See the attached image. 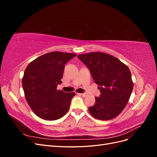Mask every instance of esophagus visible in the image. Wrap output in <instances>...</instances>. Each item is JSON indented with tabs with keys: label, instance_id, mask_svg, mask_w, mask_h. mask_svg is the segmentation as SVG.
Segmentation results:
<instances>
[{
	"label": "esophagus",
	"instance_id": "34e87169",
	"mask_svg": "<svg viewBox=\"0 0 157 157\" xmlns=\"http://www.w3.org/2000/svg\"><path fill=\"white\" fill-rule=\"evenodd\" d=\"M78 95H80V96H83V97H86L88 95L86 94H78Z\"/></svg>",
	"mask_w": 157,
	"mask_h": 157
}]
</instances>
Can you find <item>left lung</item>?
<instances>
[{
  "label": "left lung",
  "instance_id": "obj_1",
  "mask_svg": "<svg viewBox=\"0 0 157 157\" xmlns=\"http://www.w3.org/2000/svg\"><path fill=\"white\" fill-rule=\"evenodd\" d=\"M78 58L91 73L101 92L96 103L88 108L91 115L98 120L108 121L124 110L133 90L130 71L115 57L103 52L78 55Z\"/></svg>",
  "mask_w": 157,
  "mask_h": 157
}]
</instances>
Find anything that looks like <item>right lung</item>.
I'll return each instance as SVG.
<instances>
[{
	"instance_id": "obj_1",
	"label": "right lung",
	"mask_w": 157,
	"mask_h": 157,
	"mask_svg": "<svg viewBox=\"0 0 157 157\" xmlns=\"http://www.w3.org/2000/svg\"><path fill=\"white\" fill-rule=\"evenodd\" d=\"M75 54L52 52L42 55L28 65L22 78L26 100L36 115L55 121L68 111L75 92L57 90L62 83L65 65Z\"/></svg>"
}]
</instances>
